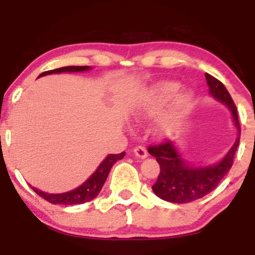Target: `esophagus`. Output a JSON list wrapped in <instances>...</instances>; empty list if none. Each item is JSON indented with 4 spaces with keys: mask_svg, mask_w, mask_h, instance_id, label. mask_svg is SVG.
<instances>
[{
    "mask_svg": "<svg viewBox=\"0 0 255 255\" xmlns=\"http://www.w3.org/2000/svg\"><path fill=\"white\" fill-rule=\"evenodd\" d=\"M133 151H134V154H135L136 157L141 158V159H144V158L147 157V151H146V148L144 147V146H141V145L135 146Z\"/></svg>",
    "mask_w": 255,
    "mask_h": 255,
    "instance_id": "34e87169",
    "label": "esophagus"
}]
</instances>
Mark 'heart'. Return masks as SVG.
Returning a JSON list of instances; mask_svg holds the SVG:
<instances>
[{"label": "heart", "instance_id": "obj_1", "mask_svg": "<svg viewBox=\"0 0 255 255\" xmlns=\"http://www.w3.org/2000/svg\"><path fill=\"white\" fill-rule=\"evenodd\" d=\"M178 90H180V86L171 81H164V83L156 85L148 92V95L136 105L134 109V118L136 120H144L158 115L177 94ZM191 108L192 96L189 93L178 95L169 105L168 109L158 119L156 124L157 131H159L160 134L170 133L182 122Z\"/></svg>", "mask_w": 255, "mask_h": 255}]
</instances>
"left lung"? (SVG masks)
I'll return each instance as SVG.
<instances>
[{
  "label": "left lung",
  "instance_id": "1",
  "mask_svg": "<svg viewBox=\"0 0 255 255\" xmlns=\"http://www.w3.org/2000/svg\"><path fill=\"white\" fill-rule=\"evenodd\" d=\"M209 85L210 95L230 110L234 124L239 130V136L233 147L225 154L221 162L206 166H194L188 164L180 156L172 141H164L157 145H150L148 153L156 157L160 171L156 183L152 186L154 194L166 201L175 204H186L205 197L218 186L230 168L240 144V124L236 105L233 98L218 79L205 74Z\"/></svg>",
  "mask_w": 255,
  "mask_h": 255
}]
</instances>
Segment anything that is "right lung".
I'll use <instances>...</instances> for the list:
<instances>
[{"mask_svg": "<svg viewBox=\"0 0 255 255\" xmlns=\"http://www.w3.org/2000/svg\"><path fill=\"white\" fill-rule=\"evenodd\" d=\"M89 66H69V67H61V68L52 69V71L44 72L39 77H44V75L48 74H56V73H63V72H85L89 71ZM38 77V78H39ZM126 152L119 154H109L103 162L99 164L97 170L93 172L91 176L87 178L81 186L77 187L75 189H73L71 192L66 193H60V194H49V193L42 192L39 189L31 187L34 192L37 193L39 197L45 199L46 201L51 204H61V205H79L84 204L86 201L92 200L95 199L101 192L102 187L107 180L108 175H109L110 169L113 168V165L116 162L125 157Z\"/></svg>", "mask_w": 255, "mask_h": 255, "instance_id": "right-lung-1", "label": "right lung"}]
</instances>
